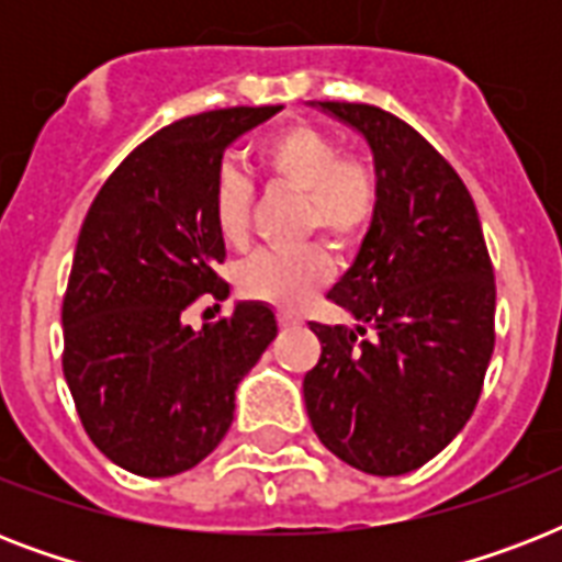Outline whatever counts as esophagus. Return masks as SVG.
<instances>
[{
	"mask_svg": "<svg viewBox=\"0 0 562 562\" xmlns=\"http://www.w3.org/2000/svg\"><path fill=\"white\" fill-rule=\"evenodd\" d=\"M277 321H280L282 329H291V326L300 324V317L294 315V312H280V315H277Z\"/></svg>",
	"mask_w": 562,
	"mask_h": 562,
	"instance_id": "1",
	"label": "esophagus"
}]
</instances>
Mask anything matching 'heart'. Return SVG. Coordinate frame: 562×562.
I'll return each instance as SVG.
<instances>
[{
    "label": "heart",
    "mask_w": 562,
    "mask_h": 562,
    "mask_svg": "<svg viewBox=\"0 0 562 562\" xmlns=\"http://www.w3.org/2000/svg\"><path fill=\"white\" fill-rule=\"evenodd\" d=\"M256 166L277 189L300 194V229L321 233L333 245L350 247L368 236L382 203L379 171L359 154H341V145L321 127H280L259 145ZM212 221L229 247L245 241L250 221V187L236 169H224L212 187ZM333 277L329 256L321 247L294 254H256L238 265L236 285L250 300L280 308L303 306Z\"/></svg>",
    "instance_id": "heart-1"
}]
</instances>
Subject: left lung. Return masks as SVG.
<instances>
[{
    "label": "left lung",
    "instance_id": "left-lung-1",
    "mask_svg": "<svg viewBox=\"0 0 562 562\" xmlns=\"http://www.w3.org/2000/svg\"><path fill=\"white\" fill-rule=\"evenodd\" d=\"M317 108L368 139L382 203L329 291L359 326L312 324L321 361L303 379L306 411L344 463L405 475L452 443L475 411L496 344L493 262L472 194L435 145L373 104Z\"/></svg>",
    "mask_w": 562,
    "mask_h": 562
}]
</instances>
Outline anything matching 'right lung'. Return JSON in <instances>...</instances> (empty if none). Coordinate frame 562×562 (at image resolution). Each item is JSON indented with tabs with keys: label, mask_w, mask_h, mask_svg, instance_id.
Here are the masks:
<instances>
[{
	"label": "right lung",
	"mask_w": 562,
	"mask_h": 562,
	"mask_svg": "<svg viewBox=\"0 0 562 562\" xmlns=\"http://www.w3.org/2000/svg\"><path fill=\"white\" fill-rule=\"evenodd\" d=\"M282 108L187 116L136 145L95 194L64 294V375L83 431L122 470H192L227 435L236 387L277 338L265 303L192 329L198 297L227 300L212 187L233 139Z\"/></svg>",
	"instance_id": "add662e5"
}]
</instances>
